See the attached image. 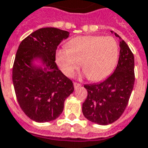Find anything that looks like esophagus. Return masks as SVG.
<instances>
[{
	"label": "esophagus",
	"instance_id": "34e87169",
	"mask_svg": "<svg viewBox=\"0 0 148 148\" xmlns=\"http://www.w3.org/2000/svg\"><path fill=\"white\" fill-rule=\"evenodd\" d=\"M74 89H75V90H77V88H79V87L81 86V84L77 83V82H74Z\"/></svg>",
	"mask_w": 148,
	"mask_h": 148
}]
</instances>
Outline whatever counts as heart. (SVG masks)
I'll list each match as a JSON object with an SVG mask.
<instances>
[{
	"instance_id": "obj_1",
	"label": "heart",
	"mask_w": 148,
	"mask_h": 148,
	"mask_svg": "<svg viewBox=\"0 0 148 148\" xmlns=\"http://www.w3.org/2000/svg\"><path fill=\"white\" fill-rule=\"evenodd\" d=\"M119 55V46L114 38L83 36L75 37L67 46L58 49L55 59L62 72L68 77L72 76L82 63L88 79L100 82L113 71Z\"/></svg>"
}]
</instances>
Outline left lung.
Wrapping results in <instances>:
<instances>
[{"mask_svg": "<svg viewBox=\"0 0 148 148\" xmlns=\"http://www.w3.org/2000/svg\"><path fill=\"white\" fill-rule=\"evenodd\" d=\"M114 34L120 39L121 50L113 74L101 82L84 86L88 95L82 104V113L87 120L100 125L112 124L123 114L135 82L133 54L127 43Z\"/></svg>", "mask_w": 148, "mask_h": 148, "instance_id": "1", "label": "left lung"}]
</instances>
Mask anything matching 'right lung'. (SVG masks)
<instances>
[{
	"instance_id": "right-lung-1",
	"label": "right lung",
	"mask_w": 148,
	"mask_h": 148,
	"mask_svg": "<svg viewBox=\"0 0 148 148\" xmlns=\"http://www.w3.org/2000/svg\"><path fill=\"white\" fill-rule=\"evenodd\" d=\"M69 34L55 27H43L30 34L18 47L12 82L21 109L32 121L44 123L58 118L65 100L74 92L72 81L55 62L57 47Z\"/></svg>"
}]
</instances>
